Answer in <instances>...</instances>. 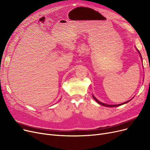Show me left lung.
I'll return each mask as SVG.
<instances>
[{
	"label": "left lung",
	"mask_w": 150,
	"mask_h": 150,
	"mask_svg": "<svg viewBox=\"0 0 150 150\" xmlns=\"http://www.w3.org/2000/svg\"><path fill=\"white\" fill-rule=\"evenodd\" d=\"M137 51L139 52V54H140V57L142 58V56H141V54H140V52H139V50H137ZM93 98H94V99L98 103V104H101V105H104V106H105V107H117V106H119V105H123V104H126V103H128V102H129L131 100H129V101H126V102H125V103H122V104H116V105H108V104H104V103H101V102H100V101H99L98 99H96V98H95L93 96Z\"/></svg>",
	"instance_id": "1"
}]
</instances>
